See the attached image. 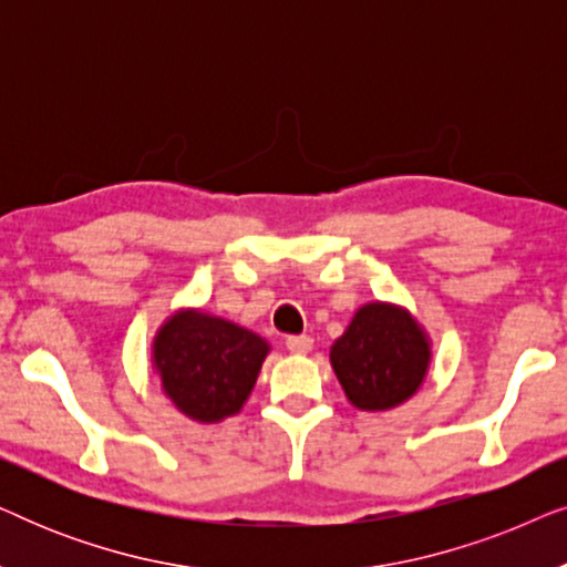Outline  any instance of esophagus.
Masks as SVG:
<instances>
[{
  "instance_id": "obj_1",
  "label": "esophagus",
  "mask_w": 567,
  "mask_h": 567,
  "mask_svg": "<svg viewBox=\"0 0 567 567\" xmlns=\"http://www.w3.org/2000/svg\"><path fill=\"white\" fill-rule=\"evenodd\" d=\"M312 346H315V340L309 338V336H291V338H286V348H289V351L297 353V355L309 353V351H312Z\"/></svg>"
}]
</instances>
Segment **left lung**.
<instances>
[{
  "instance_id": "obj_1",
  "label": "left lung",
  "mask_w": 567,
  "mask_h": 567,
  "mask_svg": "<svg viewBox=\"0 0 567 567\" xmlns=\"http://www.w3.org/2000/svg\"><path fill=\"white\" fill-rule=\"evenodd\" d=\"M346 398L359 410H392L413 398L431 363L425 330L408 309L371 301L330 348Z\"/></svg>"
}]
</instances>
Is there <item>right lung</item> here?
I'll use <instances>...</instances> for the list:
<instances>
[{
    "label": "right lung",
    "instance_id": "add662e5",
    "mask_svg": "<svg viewBox=\"0 0 567 567\" xmlns=\"http://www.w3.org/2000/svg\"><path fill=\"white\" fill-rule=\"evenodd\" d=\"M268 351L266 340L235 322L183 309L157 330L152 363L183 415L219 423L243 410Z\"/></svg>",
    "mask_w": 567,
    "mask_h": 567
}]
</instances>
